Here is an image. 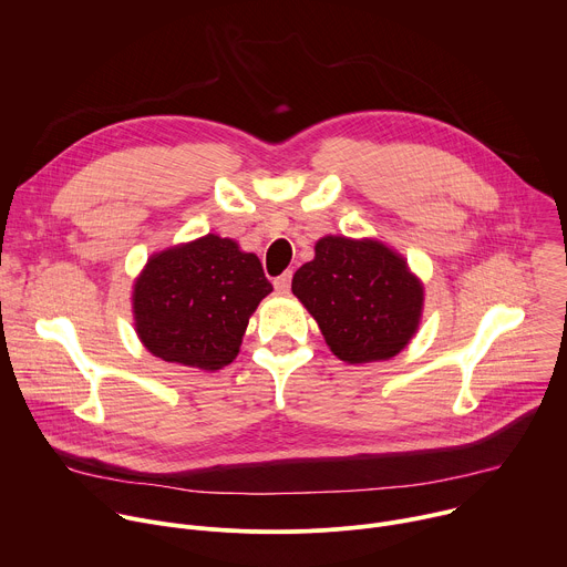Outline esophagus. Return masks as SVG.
I'll return each mask as SVG.
<instances>
[{
	"label": "esophagus",
	"instance_id": "1",
	"mask_svg": "<svg viewBox=\"0 0 567 567\" xmlns=\"http://www.w3.org/2000/svg\"><path fill=\"white\" fill-rule=\"evenodd\" d=\"M274 287H276L278 293H287L289 287H291V271H285L282 276H278V278L274 280Z\"/></svg>",
	"mask_w": 567,
	"mask_h": 567
}]
</instances>
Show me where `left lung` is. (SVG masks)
I'll list each match as a JSON object with an SVG mask.
<instances>
[{"instance_id":"1","label":"left lung","mask_w":567,"mask_h":567,"mask_svg":"<svg viewBox=\"0 0 567 567\" xmlns=\"http://www.w3.org/2000/svg\"><path fill=\"white\" fill-rule=\"evenodd\" d=\"M291 291L316 318L330 350L348 363L394 357L422 313V287L406 262L379 241L328 235L302 265Z\"/></svg>"}]
</instances>
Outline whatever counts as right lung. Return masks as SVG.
Listing matches in <instances>:
<instances>
[{
  "instance_id": "1",
  "label": "right lung",
  "mask_w": 567,
  "mask_h": 567,
  "mask_svg": "<svg viewBox=\"0 0 567 567\" xmlns=\"http://www.w3.org/2000/svg\"><path fill=\"white\" fill-rule=\"evenodd\" d=\"M271 289L258 256L206 235L147 262L134 285L136 332L158 359L219 370L237 357L249 316Z\"/></svg>"
}]
</instances>
